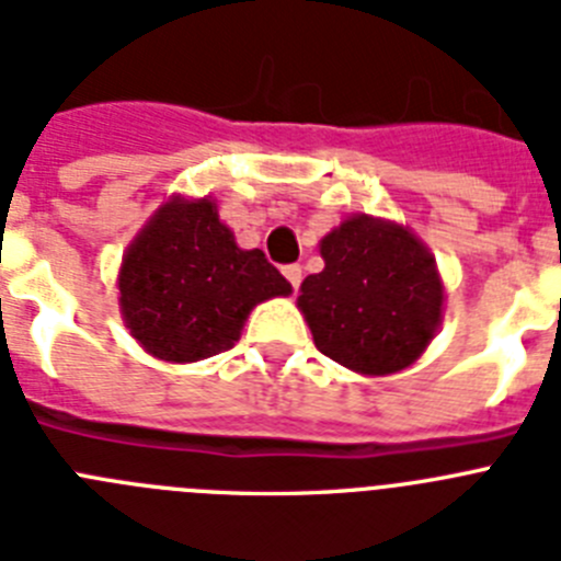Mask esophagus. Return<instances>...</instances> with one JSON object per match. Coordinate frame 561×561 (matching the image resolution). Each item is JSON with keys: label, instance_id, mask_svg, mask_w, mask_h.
<instances>
[{"label": "esophagus", "instance_id": "1", "mask_svg": "<svg viewBox=\"0 0 561 561\" xmlns=\"http://www.w3.org/2000/svg\"><path fill=\"white\" fill-rule=\"evenodd\" d=\"M284 275H286V280L291 284V289H297V286H300V280H304V270H300L297 264L284 266Z\"/></svg>", "mask_w": 561, "mask_h": 561}]
</instances>
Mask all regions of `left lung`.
<instances>
[{"label":"left lung","instance_id":"1","mask_svg":"<svg viewBox=\"0 0 561 561\" xmlns=\"http://www.w3.org/2000/svg\"><path fill=\"white\" fill-rule=\"evenodd\" d=\"M323 272L300 284L297 309L317 351L362 376L419 359L444 320V280L410 227L354 213L320 241Z\"/></svg>","mask_w":561,"mask_h":561}]
</instances>
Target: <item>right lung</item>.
Returning a JSON list of instances; mask_svg holds the SVG:
<instances>
[{"instance_id": "right-lung-1", "label": "right lung", "mask_w": 561, "mask_h": 561, "mask_svg": "<svg viewBox=\"0 0 561 561\" xmlns=\"http://www.w3.org/2000/svg\"><path fill=\"white\" fill-rule=\"evenodd\" d=\"M117 304L146 354L187 365L232 348L247 317L291 284L261 250H241L216 199L171 196L123 255Z\"/></svg>"}]
</instances>
